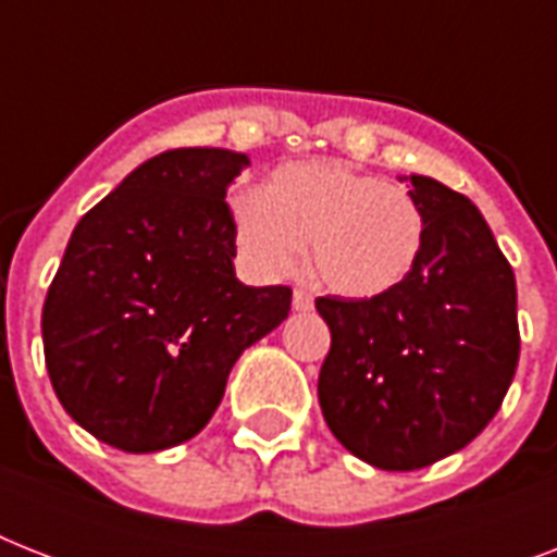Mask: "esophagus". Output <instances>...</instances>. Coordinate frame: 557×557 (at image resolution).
<instances>
[{"mask_svg": "<svg viewBox=\"0 0 557 557\" xmlns=\"http://www.w3.org/2000/svg\"><path fill=\"white\" fill-rule=\"evenodd\" d=\"M292 306H295L297 312H309L314 306L312 295L306 292V288H295V295H292Z\"/></svg>", "mask_w": 557, "mask_h": 557, "instance_id": "obj_1", "label": "esophagus"}]
</instances>
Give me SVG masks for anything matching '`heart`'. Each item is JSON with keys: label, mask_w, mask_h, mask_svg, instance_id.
I'll use <instances>...</instances> for the list:
<instances>
[{"label": "heart", "mask_w": 557, "mask_h": 557, "mask_svg": "<svg viewBox=\"0 0 557 557\" xmlns=\"http://www.w3.org/2000/svg\"><path fill=\"white\" fill-rule=\"evenodd\" d=\"M239 251L262 277H288L309 243V271L330 292L370 300L398 288L424 248V213L396 185L344 161H292L260 190L227 199Z\"/></svg>", "instance_id": "heart-1"}]
</instances>
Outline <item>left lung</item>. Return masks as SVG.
<instances>
[{
	"label": "left lung",
	"instance_id": "8db88e82",
	"mask_svg": "<svg viewBox=\"0 0 557 557\" xmlns=\"http://www.w3.org/2000/svg\"><path fill=\"white\" fill-rule=\"evenodd\" d=\"M424 213L413 274L370 300L318 297L332 332L318 398L335 440L384 471L466 448L500 410L520 356L518 286L468 196L410 176Z\"/></svg>",
	"mask_w": 557,
	"mask_h": 557
}]
</instances>
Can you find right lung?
Returning <instances> with one entry per match:
<instances>
[{"label":"right lung","instance_id":"obj_1","mask_svg":"<svg viewBox=\"0 0 557 557\" xmlns=\"http://www.w3.org/2000/svg\"><path fill=\"white\" fill-rule=\"evenodd\" d=\"M248 164L219 147L161 152L74 227L42 347L60 405L95 440L126 454L193 440L236 358L288 318L292 288L236 280L225 196Z\"/></svg>","mask_w":557,"mask_h":557}]
</instances>
